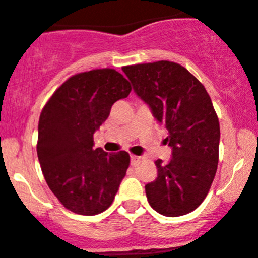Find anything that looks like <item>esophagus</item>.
Returning <instances> with one entry per match:
<instances>
[{"instance_id": "obj_1", "label": "esophagus", "mask_w": 258, "mask_h": 258, "mask_svg": "<svg viewBox=\"0 0 258 258\" xmlns=\"http://www.w3.org/2000/svg\"><path fill=\"white\" fill-rule=\"evenodd\" d=\"M140 160H141V157L136 156V155H131V165H132V166H135V165H136L137 162L140 161Z\"/></svg>"}]
</instances>
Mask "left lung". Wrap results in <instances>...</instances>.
<instances>
[{
    "label": "left lung",
    "mask_w": 258,
    "mask_h": 258,
    "mask_svg": "<svg viewBox=\"0 0 258 258\" xmlns=\"http://www.w3.org/2000/svg\"><path fill=\"white\" fill-rule=\"evenodd\" d=\"M137 96L146 102L172 156L156 160L157 177L145 185L150 206L165 217L198 208L212 186L219 159V121L208 92L187 69L160 60L122 68Z\"/></svg>",
    "instance_id": "1"
}]
</instances>
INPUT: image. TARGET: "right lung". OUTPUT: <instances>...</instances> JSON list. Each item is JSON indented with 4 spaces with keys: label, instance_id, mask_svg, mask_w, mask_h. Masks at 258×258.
Segmentation results:
<instances>
[{
    "label": "right lung",
    "instance_id": "1",
    "mask_svg": "<svg viewBox=\"0 0 258 258\" xmlns=\"http://www.w3.org/2000/svg\"><path fill=\"white\" fill-rule=\"evenodd\" d=\"M131 89L114 69H93L67 79L42 108L36 145L40 166L47 186L73 213H102L118 191L130 155L94 149L93 135L114 102Z\"/></svg>",
    "mask_w": 258,
    "mask_h": 258
}]
</instances>
